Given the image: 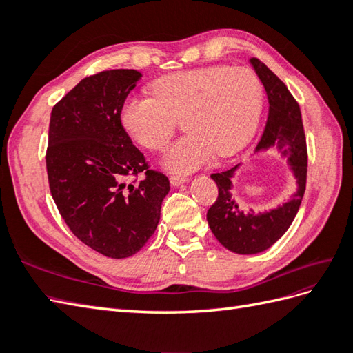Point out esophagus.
I'll list each match as a JSON object with an SVG mask.
<instances>
[{"label": "esophagus", "mask_w": 353, "mask_h": 353, "mask_svg": "<svg viewBox=\"0 0 353 353\" xmlns=\"http://www.w3.org/2000/svg\"><path fill=\"white\" fill-rule=\"evenodd\" d=\"M185 182H188V177H185V176H171L170 177V183L172 186H179Z\"/></svg>", "instance_id": "1"}]
</instances>
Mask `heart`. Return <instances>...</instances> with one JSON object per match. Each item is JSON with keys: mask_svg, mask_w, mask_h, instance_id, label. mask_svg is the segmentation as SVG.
<instances>
[{"mask_svg": "<svg viewBox=\"0 0 353 353\" xmlns=\"http://www.w3.org/2000/svg\"><path fill=\"white\" fill-rule=\"evenodd\" d=\"M153 95H130L121 108L124 130L152 152L168 147L183 118L188 134L165 157V167L190 172L216 153L241 150L256 132L264 89L256 74L226 65L170 74L153 83Z\"/></svg>", "mask_w": 353, "mask_h": 353, "instance_id": "b5f03b06", "label": "heart"}]
</instances>
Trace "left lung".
Masks as SVG:
<instances>
[{"label": "left lung", "instance_id": "left-lung-1", "mask_svg": "<svg viewBox=\"0 0 353 353\" xmlns=\"http://www.w3.org/2000/svg\"><path fill=\"white\" fill-rule=\"evenodd\" d=\"M250 63L265 88L268 99V117L264 133L256 150L276 147L283 156H288L291 170L297 181V191L282 206L264 214H245L232 197L234 168L211 174L219 188L214 205L208 209L206 219L215 238L228 250L239 254H253L267 250L291 226L301 208L308 171V150L299 103L291 95L283 81L270 71L259 59L252 57Z\"/></svg>", "mask_w": 353, "mask_h": 353}]
</instances>
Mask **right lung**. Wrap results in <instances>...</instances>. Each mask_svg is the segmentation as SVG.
Listing matches in <instances>:
<instances>
[{"mask_svg":"<svg viewBox=\"0 0 353 353\" xmlns=\"http://www.w3.org/2000/svg\"><path fill=\"white\" fill-rule=\"evenodd\" d=\"M142 74L109 70L74 86L51 110L45 154L52 200L66 226L104 256L121 259L154 234L168 177L150 170L121 124L123 103ZM139 183L125 187L127 176Z\"/></svg>","mask_w":353,"mask_h":353,"instance_id":"obj_1","label":"right lung"}]
</instances>
